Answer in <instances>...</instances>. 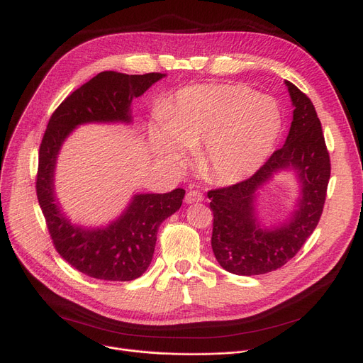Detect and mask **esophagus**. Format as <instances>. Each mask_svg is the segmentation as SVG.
I'll return each mask as SVG.
<instances>
[{
    "label": "esophagus",
    "mask_w": 363,
    "mask_h": 363,
    "mask_svg": "<svg viewBox=\"0 0 363 363\" xmlns=\"http://www.w3.org/2000/svg\"><path fill=\"white\" fill-rule=\"evenodd\" d=\"M203 200V193L199 191V189H189L185 196V203L186 204H193V203H199Z\"/></svg>",
    "instance_id": "esophagus-1"
}]
</instances>
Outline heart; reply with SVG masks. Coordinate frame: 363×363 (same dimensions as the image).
Wrapping results in <instances>:
<instances>
[{
	"mask_svg": "<svg viewBox=\"0 0 363 363\" xmlns=\"http://www.w3.org/2000/svg\"><path fill=\"white\" fill-rule=\"evenodd\" d=\"M150 128L157 155L181 163L197 148L206 175L223 184L253 177L266 163L282 132L278 103L241 84H200L179 89Z\"/></svg>",
	"mask_w": 363,
	"mask_h": 363,
	"instance_id": "b5f03b06",
	"label": "heart"
}]
</instances>
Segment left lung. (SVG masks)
<instances>
[{
    "mask_svg": "<svg viewBox=\"0 0 363 363\" xmlns=\"http://www.w3.org/2000/svg\"><path fill=\"white\" fill-rule=\"evenodd\" d=\"M285 85L294 110L282 148L249 179L207 193L213 212L215 257L235 275L272 272L291 260L315 231L325 203L331 164L319 118L306 94L289 81ZM287 169L299 182V197L287 218L264 225L257 216L258 194L275 174Z\"/></svg>",
    "mask_w": 363,
    "mask_h": 363,
    "instance_id": "obj_1",
    "label": "left lung"
}]
</instances>
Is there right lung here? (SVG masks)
<instances>
[{"mask_svg":"<svg viewBox=\"0 0 363 363\" xmlns=\"http://www.w3.org/2000/svg\"><path fill=\"white\" fill-rule=\"evenodd\" d=\"M164 73L101 72L57 107L40 147L36 196L55 250L74 269L104 281H132L150 266L160 223L182 204L185 189L164 194H133L125 211L106 226L72 223L55 196V164L63 143L81 125L132 123V100Z\"/></svg>","mask_w":363,"mask_h":363,"instance_id":"add662e5","label":"right lung"}]
</instances>
